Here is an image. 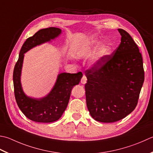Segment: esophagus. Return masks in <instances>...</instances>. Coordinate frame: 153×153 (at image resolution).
Instances as JSON below:
<instances>
[{
  "label": "esophagus",
  "mask_w": 153,
  "mask_h": 153,
  "mask_svg": "<svg viewBox=\"0 0 153 153\" xmlns=\"http://www.w3.org/2000/svg\"><path fill=\"white\" fill-rule=\"evenodd\" d=\"M86 82H87V77H86L85 76H83L82 77V79H81V83H82V84H85V83H86Z\"/></svg>",
  "instance_id": "esophagus-1"
}]
</instances>
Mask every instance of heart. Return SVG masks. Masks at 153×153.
<instances>
[{"label":"heart","instance_id":"b5f03b06","mask_svg":"<svg viewBox=\"0 0 153 153\" xmlns=\"http://www.w3.org/2000/svg\"><path fill=\"white\" fill-rule=\"evenodd\" d=\"M99 42L97 40H92L87 44V48L95 49L97 46ZM111 48L109 45H103V46H100V48L97 50V58L95 59V62L100 61V59L106 57L107 55H109L111 52Z\"/></svg>","mask_w":153,"mask_h":153}]
</instances>
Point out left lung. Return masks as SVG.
<instances>
[{
    "label": "left lung",
    "instance_id": "1",
    "mask_svg": "<svg viewBox=\"0 0 153 153\" xmlns=\"http://www.w3.org/2000/svg\"><path fill=\"white\" fill-rule=\"evenodd\" d=\"M121 44L85 71L87 107L95 120L113 123L135 109L145 80L141 53L128 32L118 29Z\"/></svg>",
    "mask_w": 153,
    "mask_h": 153
}]
</instances>
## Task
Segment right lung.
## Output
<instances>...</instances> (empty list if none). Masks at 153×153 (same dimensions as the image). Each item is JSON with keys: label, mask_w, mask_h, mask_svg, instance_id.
<instances>
[{"label": "right lung", "mask_w": 153, "mask_h": 153, "mask_svg": "<svg viewBox=\"0 0 153 153\" xmlns=\"http://www.w3.org/2000/svg\"><path fill=\"white\" fill-rule=\"evenodd\" d=\"M61 29L50 27L40 30L34 36L26 39L19 53V59L13 71L14 96L18 106L24 115L30 120L39 123H51L61 117L66 109L71 89L79 83L83 76L77 74H59L52 91L46 97L33 99L25 94L20 82L24 53L32 48L54 39L61 34Z\"/></svg>", "instance_id": "obj_1"}]
</instances>
